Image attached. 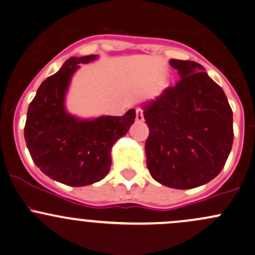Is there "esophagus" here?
<instances>
[{
  "label": "esophagus",
  "mask_w": 255,
  "mask_h": 255,
  "mask_svg": "<svg viewBox=\"0 0 255 255\" xmlns=\"http://www.w3.org/2000/svg\"><path fill=\"white\" fill-rule=\"evenodd\" d=\"M136 122H143V110L141 108L136 109Z\"/></svg>",
  "instance_id": "1"
}]
</instances>
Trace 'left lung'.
I'll use <instances>...</instances> for the list:
<instances>
[{
  "instance_id": "obj_1",
  "label": "left lung",
  "mask_w": 255,
  "mask_h": 255,
  "mask_svg": "<svg viewBox=\"0 0 255 255\" xmlns=\"http://www.w3.org/2000/svg\"><path fill=\"white\" fill-rule=\"evenodd\" d=\"M169 64L180 80L143 106L147 168L161 184L191 189L224 168L233 143L232 109L200 64L175 59Z\"/></svg>"
}]
</instances>
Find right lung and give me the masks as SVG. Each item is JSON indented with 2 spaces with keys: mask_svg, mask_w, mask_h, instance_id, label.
Instances as JSON below:
<instances>
[{
  "mask_svg": "<svg viewBox=\"0 0 255 255\" xmlns=\"http://www.w3.org/2000/svg\"><path fill=\"white\" fill-rule=\"evenodd\" d=\"M97 55L71 57L55 75L46 78L29 104L24 138L31 159L51 179L71 186L99 182L112 166V147L128 132L135 109L123 117L82 120L65 109L71 76Z\"/></svg>",
  "mask_w": 255,
  "mask_h": 255,
  "instance_id": "obj_1",
  "label": "right lung"
}]
</instances>
